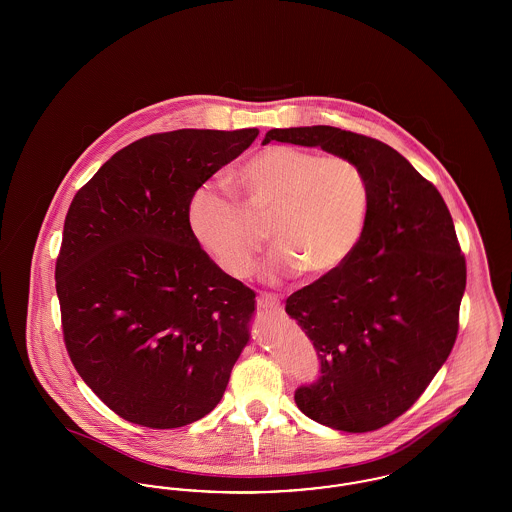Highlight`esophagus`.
Listing matches in <instances>:
<instances>
[{"mask_svg": "<svg viewBox=\"0 0 512 512\" xmlns=\"http://www.w3.org/2000/svg\"><path fill=\"white\" fill-rule=\"evenodd\" d=\"M257 305L261 309H274V311H280V301L276 295H270V293H261L259 299H257Z\"/></svg>", "mask_w": 512, "mask_h": 512, "instance_id": "1", "label": "esophagus"}]
</instances>
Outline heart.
Segmentation results:
<instances>
[{"label": "heart", "mask_w": 512, "mask_h": 512, "mask_svg": "<svg viewBox=\"0 0 512 512\" xmlns=\"http://www.w3.org/2000/svg\"><path fill=\"white\" fill-rule=\"evenodd\" d=\"M245 209L268 220L278 245L265 274L272 280L326 276L341 267L365 230L370 192L363 169L343 155H320L292 146H270L251 155L234 174ZM195 240L228 276L245 278L267 232L244 209L213 190H199L190 205Z\"/></svg>", "instance_id": "obj_1"}]
</instances>
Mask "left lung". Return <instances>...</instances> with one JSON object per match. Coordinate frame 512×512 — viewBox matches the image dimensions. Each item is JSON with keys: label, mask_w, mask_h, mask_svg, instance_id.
<instances>
[{"label": "left lung", "mask_w": 512, "mask_h": 512, "mask_svg": "<svg viewBox=\"0 0 512 512\" xmlns=\"http://www.w3.org/2000/svg\"><path fill=\"white\" fill-rule=\"evenodd\" d=\"M270 140L355 161L368 182L365 230L334 272L286 299L313 341L320 376L295 390L301 413L341 432L378 430L409 411L459 332L466 261L432 182L393 147L336 126L272 128Z\"/></svg>", "instance_id": "8db88e82"}]
</instances>
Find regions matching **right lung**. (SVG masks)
<instances>
[{"instance_id":"1","label":"right lung","mask_w":512,"mask_h":512,"mask_svg":"<svg viewBox=\"0 0 512 512\" xmlns=\"http://www.w3.org/2000/svg\"><path fill=\"white\" fill-rule=\"evenodd\" d=\"M257 128L151 134L74 195L55 263L76 372L124 420L167 430L211 413L249 341L255 293L190 228L195 192Z\"/></svg>"}]
</instances>
